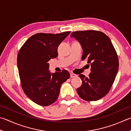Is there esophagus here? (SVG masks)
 <instances>
[{"label": "esophagus", "mask_w": 131, "mask_h": 131, "mask_svg": "<svg viewBox=\"0 0 131 131\" xmlns=\"http://www.w3.org/2000/svg\"><path fill=\"white\" fill-rule=\"evenodd\" d=\"M77 77V75L75 74H74L73 73H70V78H75Z\"/></svg>", "instance_id": "34e87169"}]
</instances>
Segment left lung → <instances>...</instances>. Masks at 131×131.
Segmentation results:
<instances>
[{
  "mask_svg": "<svg viewBox=\"0 0 131 131\" xmlns=\"http://www.w3.org/2000/svg\"><path fill=\"white\" fill-rule=\"evenodd\" d=\"M70 37L81 43L83 50L82 60H87L91 65L88 77L79 75L82 84L77 89V93L84 101H98L108 93L116 78L119 69L116 50L110 38L102 32L75 31Z\"/></svg>",
  "mask_w": 131,
  "mask_h": 131,
  "instance_id": "left-lung-1",
  "label": "left lung"
}]
</instances>
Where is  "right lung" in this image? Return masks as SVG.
Instances as JSON below:
<instances>
[{
	"mask_svg": "<svg viewBox=\"0 0 131 131\" xmlns=\"http://www.w3.org/2000/svg\"><path fill=\"white\" fill-rule=\"evenodd\" d=\"M70 33H37L28 38L18 53L17 64L23 91L40 106L56 102L62 84L70 78L66 70L52 74L48 63L57 57L59 45Z\"/></svg>",
	"mask_w": 131,
	"mask_h": 131,
	"instance_id": "1",
	"label": "right lung"
}]
</instances>
